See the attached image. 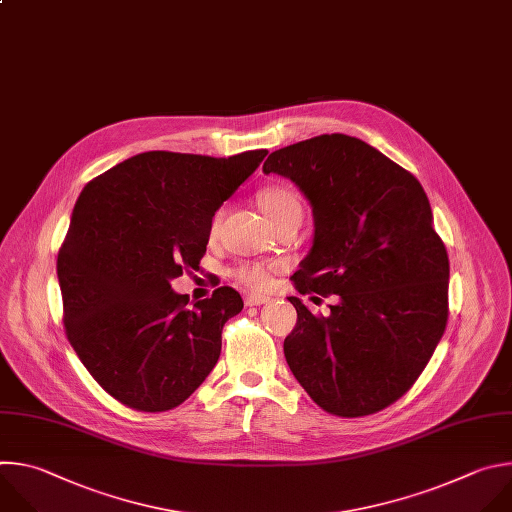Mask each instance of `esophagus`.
<instances>
[{
	"mask_svg": "<svg viewBox=\"0 0 512 512\" xmlns=\"http://www.w3.org/2000/svg\"><path fill=\"white\" fill-rule=\"evenodd\" d=\"M244 302H246V306H260V304L270 302V296H262V294H246Z\"/></svg>",
	"mask_w": 512,
	"mask_h": 512,
	"instance_id": "34e87169",
	"label": "esophagus"
}]
</instances>
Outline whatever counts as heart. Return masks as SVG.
<instances>
[{
  "mask_svg": "<svg viewBox=\"0 0 512 512\" xmlns=\"http://www.w3.org/2000/svg\"><path fill=\"white\" fill-rule=\"evenodd\" d=\"M258 201H260L264 214L272 220V224H278V222H282L290 216H302V199L290 187H284V185L266 187L258 193ZM222 216H224L222 210H218L212 216V220H210V238H216V234L220 230V224H222ZM234 274L240 282H244L250 288H258V290L266 288L268 282H270L268 270L260 264H240L234 270Z\"/></svg>",
  "mask_w": 512,
  "mask_h": 512,
  "instance_id": "heart-1",
  "label": "heart"
}]
</instances>
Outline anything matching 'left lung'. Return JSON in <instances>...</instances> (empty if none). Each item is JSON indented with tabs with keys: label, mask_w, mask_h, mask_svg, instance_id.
Masks as SVG:
<instances>
[{
	"label": "left lung",
	"mask_w": 512,
	"mask_h": 512,
	"mask_svg": "<svg viewBox=\"0 0 512 512\" xmlns=\"http://www.w3.org/2000/svg\"><path fill=\"white\" fill-rule=\"evenodd\" d=\"M262 171L288 177L313 208L296 290L337 294L327 317L288 296L298 319L286 363L325 412L375 414L416 383L448 321L450 262L428 195L410 171L341 133L278 149Z\"/></svg>",
	"instance_id": "obj_1"
}]
</instances>
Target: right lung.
Listing matches in <instances>:
<instances>
[{"instance_id":"right-lung-1","label":"right lung","mask_w":512,"mask_h":512,"mask_svg":"<svg viewBox=\"0 0 512 512\" xmlns=\"http://www.w3.org/2000/svg\"><path fill=\"white\" fill-rule=\"evenodd\" d=\"M266 153L147 151L82 189L56 262L64 329L96 383L133 410H173L216 367L242 296L222 286L189 309L171 280L199 268L212 216Z\"/></svg>"}]
</instances>
